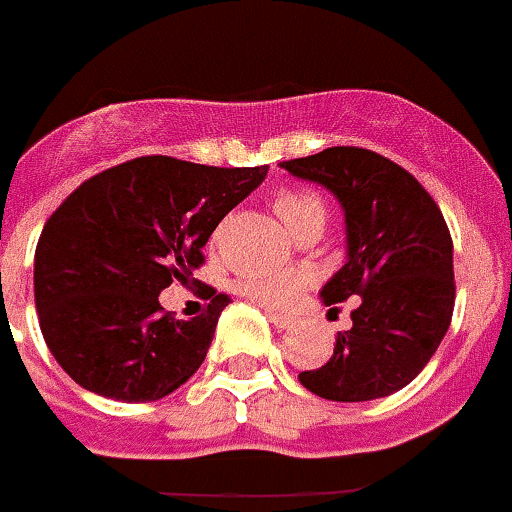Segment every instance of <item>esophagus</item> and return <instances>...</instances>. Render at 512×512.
Here are the masks:
<instances>
[{"label":"esophagus","instance_id":"esophagus-1","mask_svg":"<svg viewBox=\"0 0 512 512\" xmlns=\"http://www.w3.org/2000/svg\"><path fill=\"white\" fill-rule=\"evenodd\" d=\"M266 318L271 320V325H274V328L277 330H287V328H292V320L287 318V315H279V312H266Z\"/></svg>","mask_w":512,"mask_h":512}]
</instances>
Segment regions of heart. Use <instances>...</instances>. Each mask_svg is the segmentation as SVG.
<instances>
[{
  "label": "heart",
  "mask_w": 512,
  "mask_h": 512,
  "mask_svg": "<svg viewBox=\"0 0 512 512\" xmlns=\"http://www.w3.org/2000/svg\"><path fill=\"white\" fill-rule=\"evenodd\" d=\"M274 210L282 217L292 233H300L310 223H325V205L315 192L307 189H282L274 197ZM310 284V274L302 269L271 271V274H253L243 279L241 292L251 300L261 302L274 310H287L300 300V295Z\"/></svg>",
  "instance_id": "1"
}]
</instances>
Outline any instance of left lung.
I'll use <instances>...</instances> for the list:
<instances>
[{
    "mask_svg": "<svg viewBox=\"0 0 512 512\" xmlns=\"http://www.w3.org/2000/svg\"><path fill=\"white\" fill-rule=\"evenodd\" d=\"M330 189L346 217V264L320 297H361L333 356L300 374L312 395L336 402L387 397L413 382L436 354L454 312V243L441 210L413 174L354 146L279 164Z\"/></svg>",
    "mask_w": 512,
    "mask_h": 512,
    "instance_id": "8db88e82",
    "label": "left lung"
}]
</instances>
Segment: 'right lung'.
Listing matches in <instances>:
<instances>
[{"label": "right lung", "mask_w": 512, "mask_h": 512, "mask_svg": "<svg viewBox=\"0 0 512 512\" xmlns=\"http://www.w3.org/2000/svg\"><path fill=\"white\" fill-rule=\"evenodd\" d=\"M266 171L140 156L87 179L48 217L35 307L51 354L79 387L153 402L200 369L230 297L205 284L202 315L176 320L158 295L205 264L212 230Z\"/></svg>", "instance_id": "add662e5"}]
</instances>
